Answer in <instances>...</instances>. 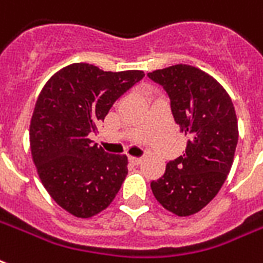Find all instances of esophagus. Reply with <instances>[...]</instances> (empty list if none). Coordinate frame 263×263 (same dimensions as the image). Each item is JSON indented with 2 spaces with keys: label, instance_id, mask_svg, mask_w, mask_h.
<instances>
[{
  "label": "esophagus",
  "instance_id": "1",
  "mask_svg": "<svg viewBox=\"0 0 263 263\" xmlns=\"http://www.w3.org/2000/svg\"><path fill=\"white\" fill-rule=\"evenodd\" d=\"M129 163H132L134 165H138V164L142 163V158H140V157H132V156H129Z\"/></svg>",
  "mask_w": 263,
  "mask_h": 263
}]
</instances>
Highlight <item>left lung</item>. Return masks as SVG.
Returning a JSON list of instances; mask_svg holds the SVG:
<instances>
[{"label": "left lung", "instance_id": "obj_1", "mask_svg": "<svg viewBox=\"0 0 263 263\" xmlns=\"http://www.w3.org/2000/svg\"><path fill=\"white\" fill-rule=\"evenodd\" d=\"M147 76L165 89L174 120L189 138L185 153L150 183L152 192L172 214L193 215L218 194L232 168L238 140L234 106L215 78L193 66H170Z\"/></svg>", "mask_w": 263, "mask_h": 263}]
</instances>
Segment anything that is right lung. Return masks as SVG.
<instances>
[{
    "instance_id": "obj_1",
    "label": "right lung",
    "mask_w": 263,
    "mask_h": 263,
    "mask_svg": "<svg viewBox=\"0 0 263 263\" xmlns=\"http://www.w3.org/2000/svg\"><path fill=\"white\" fill-rule=\"evenodd\" d=\"M143 77L142 70L113 73L73 63L53 74L40 92L30 123L31 156L44 187L71 215L99 214L123 185L127 156L106 153L88 135Z\"/></svg>"
}]
</instances>
